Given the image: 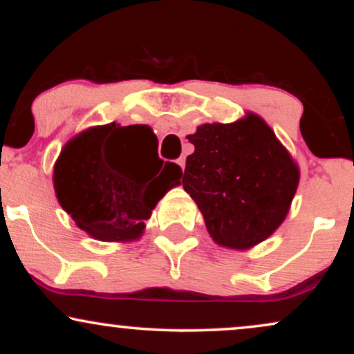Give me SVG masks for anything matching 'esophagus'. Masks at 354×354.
<instances>
[{"instance_id": "obj_1", "label": "esophagus", "mask_w": 354, "mask_h": 354, "mask_svg": "<svg viewBox=\"0 0 354 354\" xmlns=\"http://www.w3.org/2000/svg\"><path fill=\"white\" fill-rule=\"evenodd\" d=\"M177 164H178V166H180V169L183 171V169H185V158H178L177 159Z\"/></svg>"}]
</instances>
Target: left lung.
<instances>
[{
  "mask_svg": "<svg viewBox=\"0 0 354 354\" xmlns=\"http://www.w3.org/2000/svg\"><path fill=\"white\" fill-rule=\"evenodd\" d=\"M183 190L200 207L217 245L248 250L274 234L288 214L298 164L259 115L203 124L187 137Z\"/></svg>",
  "mask_w": 354,
  "mask_h": 354,
  "instance_id": "8db88e82",
  "label": "left lung"
}]
</instances>
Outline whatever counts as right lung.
<instances>
[{
    "label": "right lung",
    "mask_w": 354,
    "mask_h": 354,
    "mask_svg": "<svg viewBox=\"0 0 354 354\" xmlns=\"http://www.w3.org/2000/svg\"><path fill=\"white\" fill-rule=\"evenodd\" d=\"M151 138L147 125L111 122L86 129L64 145L53 174L55 192L62 209L90 236L140 239L158 201L180 183L177 164L158 158L159 169L148 167V154L138 143Z\"/></svg>",
    "instance_id": "1"
}]
</instances>
